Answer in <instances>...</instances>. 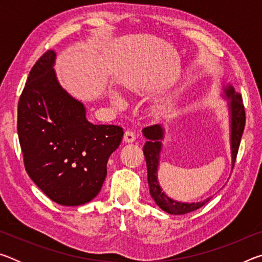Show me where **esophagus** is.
Listing matches in <instances>:
<instances>
[{
	"label": "esophagus",
	"instance_id": "34e87169",
	"mask_svg": "<svg viewBox=\"0 0 262 262\" xmlns=\"http://www.w3.org/2000/svg\"><path fill=\"white\" fill-rule=\"evenodd\" d=\"M136 139V134L135 132H133L130 129H128L125 132V135H123V140H125V142H127V143H132V142H134Z\"/></svg>",
	"mask_w": 262,
	"mask_h": 262
}]
</instances>
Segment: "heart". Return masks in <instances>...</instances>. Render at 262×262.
I'll return each instance as SVG.
<instances>
[{
	"mask_svg": "<svg viewBox=\"0 0 262 262\" xmlns=\"http://www.w3.org/2000/svg\"><path fill=\"white\" fill-rule=\"evenodd\" d=\"M115 99H117V100H118V99H119V98H118V97H115Z\"/></svg>",
	"mask_w": 262,
	"mask_h": 262,
	"instance_id": "heart-1",
	"label": "heart"
}]
</instances>
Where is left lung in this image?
Wrapping results in <instances>:
<instances>
[{
  "label": "left lung",
  "mask_w": 262,
  "mask_h": 262,
  "mask_svg": "<svg viewBox=\"0 0 262 262\" xmlns=\"http://www.w3.org/2000/svg\"><path fill=\"white\" fill-rule=\"evenodd\" d=\"M225 96L230 99L229 108L230 115H231V156H232V167L236 162L239 145H241L242 135L245 128V108H244L242 96L234 91L231 85H228L224 89ZM143 135L147 137L148 141L145 142L143 147V154L147 162L148 170V184L150 189V195L157 203V206L164 211L172 215H184L199 209L210 200H207L196 203H183L172 200L164 194L159 186L157 179V168L159 164V154L162 150V142L164 136L163 128L159 125H152L145 127L143 129Z\"/></svg>",
  "instance_id": "obj_1"
}]
</instances>
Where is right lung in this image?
Segmentation results:
<instances>
[{"instance_id":"right-lung-1","label":"right lung","mask_w":262,"mask_h":262,"mask_svg":"<svg viewBox=\"0 0 262 262\" xmlns=\"http://www.w3.org/2000/svg\"><path fill=\"white\" fill-rule=\"evenodd\" d=\"M54 61L55 53L47 51L31 69L19 97L17 130L30 178L51 200L74 207L100 192L123 129L89 122L83 104L60 86Z\"/></svg>"}]
</instances>
